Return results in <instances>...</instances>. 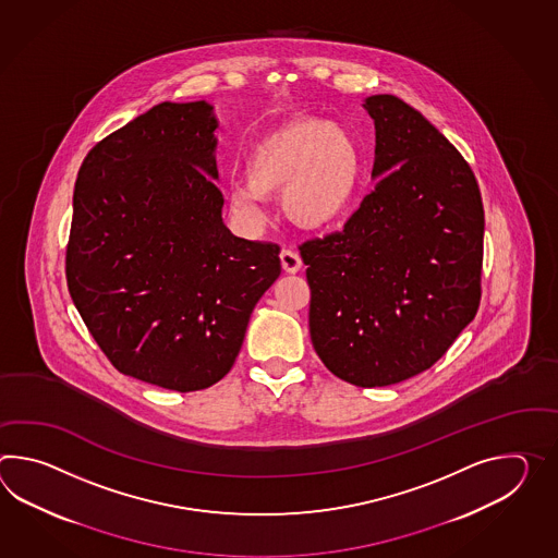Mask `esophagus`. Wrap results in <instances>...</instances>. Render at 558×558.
Here are the masks:
<instances>
[{
    "label": "esophagus",
    "instance_id": "esophagus-1",
    "mask_svg": "<svg viewBox=\"0 0 558 558\" xmlns=\"http://www.w3.org/2000/svg\"><path fill=\"white\" fill-rule=\"evenodd\" d=\"M280 262H282V270L288 274L300 272V268H302V258L298 256V252H294V250H282Z\"/></svg>",
    "mask_w": 558,
    "mask_h": 558
}]
</instances>
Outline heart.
<instances>
[{"mask_svg": "<svg viewBox=\"0 0 558 558\" xmlns=\"http://www.w3.org/2000/svg\"><path fill=\"white\" fill-rule=\"evenodd\" d=\"M226 192L235 222L250 234L266 223V196L282 189L286 216L318 232L342 220L364 180V151L347 125L300 116L262 136Z\"/></svg>", "mask_w": 558, "mask_h": 558, "instance_id": "1", "label": "heart"}]
</instances>
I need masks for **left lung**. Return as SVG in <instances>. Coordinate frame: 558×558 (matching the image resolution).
<instances>
[{
	"instance_id": "1",
	"label": "left lung",
	"mask_w": 558,
	"mask_h": 558,
	"mask_svg": "<svg viewBox=\"0 0 558 558\" xmlns=\"http://www.w3.org/2000/svg\"><path fill=\"white\" fill-rule=\"evenodd\" d=\"M372 178L342 232L310 240V338L324 366L362 388L430 368L481 304L484 210L471 166L404 99H364Z\"/></svg>"
}]
</instances>
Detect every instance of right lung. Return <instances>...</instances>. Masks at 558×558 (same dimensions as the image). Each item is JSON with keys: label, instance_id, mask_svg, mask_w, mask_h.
Returning a JSON list of instances; mask_svg holds the SVG:
<instances>
[{"label": "right lung", "instance_id": "add662e5", "mask_svg": "<svg viewBox=\"0 0 558 558\" xmlns=\"http://www.w3.org/2000/svg\"><path fill=\"white\" fill-rule=\"evenodd\" d=\"M208 101H161L89 149L74 190L70 296L125 376L178 392L216 385L280 250L235 238L214 184Z\"/></svg>", "mask_w": 558, "mask_h": 558}]
</instances>
